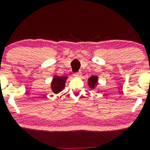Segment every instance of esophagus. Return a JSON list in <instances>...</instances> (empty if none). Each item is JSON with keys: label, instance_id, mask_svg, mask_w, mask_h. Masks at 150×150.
<instances>
[{"label": "esophagus", "instance_id": "1", "mask_svg": "<svg viewBox=\"0 0 150 150\" xmlns=\"http://www.w3.org/2000/svg\"><path fill=\"white\" fill-rule=\"evenodd\" d=\"M81 75H82L81 72H77V73H75L73 74V75L75 77H80Z\"/></svg>", "mask_w": 150, "mask_h": 150}]
</instances>
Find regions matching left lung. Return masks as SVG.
Here are the masks:
<instances>
[{
    "label": "left lung",
    "instance_id": "8db88e82",
    "mask_svg": "<svg viewBox=\"0 0 150 150\" xmlns=\"http://www.w3.org/2000/svg\"><path fill=\"white\" fill-rule=\"evenodd\" d=\"M97 80H98V77L97 76H91L89 78V82H88V85L89 86L90 88H94L96 85H97Z\"/></svg>",
    "mask_w": 150,
    "mask_h": 150
}]
</instances>
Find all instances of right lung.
<instances>
[{
	"instance_id": "add662e5",
	"label": "right lung",
	"mask_w": 150,
	"mask_h": 150,
	"mask_svg": "<svg viewBox=\"0 0 150 150\" xmlns=\"http://www.w3.org/2000/svg\"><path fill=\"white\" fill-rule=\"evenodd\" d=\"M67 77L54 76L51 82V89L55 94H58L65 88V83Z\"/></svg>"
}]
</instances>
